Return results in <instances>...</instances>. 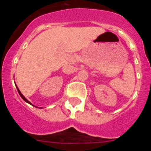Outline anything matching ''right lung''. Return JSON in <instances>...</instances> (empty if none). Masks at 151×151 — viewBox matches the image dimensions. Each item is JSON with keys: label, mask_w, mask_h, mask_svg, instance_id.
Returning <instances> with one entry per match:
<instances>
[{"label": "right lung", "mask_w": 151, "mask_h": 151, "mask_svg": "<svg viewBox=\"0 0 151 151\" xmlns=\"http://www.w3.org/2000/svg\"><path fill=\"white\" fill-rule=\"evenodd\" d=\"M17 91H18V92H19V95H20V96H21V97H22V99H23V100H24V101H26V102L29 103V104H31V103H30V102H29V101H28V100H27V99H26V97H24V96H23V95H22V94H21V92H20V91L19 90V88H17Z\"/></svg>", "instance_id": "obj_1"}]
</instances>
